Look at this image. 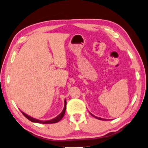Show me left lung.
Returning a JSON list of instances; mask_svg holds the SVG:
<instances>
[{
  "label": "left lung",
  "mask_w": 148,
  "mask_h": 148,
  "mask_svg": "<svg viewBox=\"0 0 148 148\" xmlns=\"http://www.w3.org/2000/svg\"><path fill=\"white\" fill-rule=\"evenodd\" d=\"M90 113V112H89ZM90 114L92 115V116H93L94 117H95L96 119H99V120H105V121H106V120H108V119H102V118H101V117H96V116H95V115H92L91 113H90Z\"/></svg>",
  "instance_id": "obj_1"
}]
</instances>
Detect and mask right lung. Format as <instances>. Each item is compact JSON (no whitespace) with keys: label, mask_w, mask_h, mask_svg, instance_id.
<instances>
[{"label":"right lung","mask_w":148,"mask_h":148,"mask_svg":"<svg viewBox=\"0 0 148 148\" xmlns=\"http://www.w3.org/2000/svg\"><path fill=\"white\" fill-rule=\"evenodd\" d=\"M64 109L63 110H62V112L59 115H57L56 117L53 118L51 120H38V119H36L35 118H33L32 117H31V116L26 114L25 113H24L23 112H21V113L23 114V115L25 116V117L28 119L29 120H30L31 122H34V123H44V124H50V123H57L58 122H59V121L63 118L64 115L65 114V110H66V99H65L64 101Z\"/></svg>","instance_id":"right-lung-1"}]
</instances>
